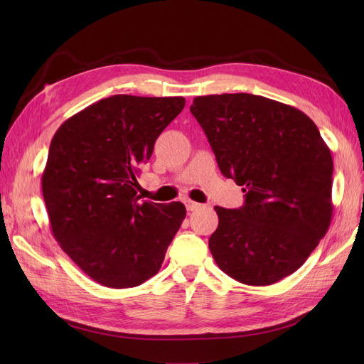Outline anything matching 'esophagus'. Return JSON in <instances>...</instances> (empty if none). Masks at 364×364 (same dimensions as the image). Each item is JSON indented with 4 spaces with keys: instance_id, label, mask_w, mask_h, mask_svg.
I'll use <instances>...</instances> for the list:
<instances>
[{
    "instance_id": "obj_1",
    "label": "esophagus",
    "mask_w": 364,
    "mask_h": 364,
    "mask_svg": "<svg viewBox=\"0 0 364 364\" xmlns=\"http://www.w3.org/2000/svg\"><path fill=\"white\" fill-rule=\"evenodd\" d=\"M185 206H186V209H188L190 213L197 211V209H200V208H202V205H200V203L193 202V200H185Z\"/></svg>"
}]
</instances>
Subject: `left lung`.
<instances>
[{"mask_svg":"<svg viewBox=\"0 0 364 364\" xmlns=\"http://www.w3.org/2000/svg\"><path fill=\"white\" fill-rule=\"evenodd\" d=\"M218 168L246 193L240 209L215 206L209 250L228 277L270 285L299 269L333 217V156L299 109L253 94L196 97L190 107Z\"/></svg>","mask_w":364,"mask_h":364,"instance_id":"8db88e82","label":"left lung"}]
</instances>
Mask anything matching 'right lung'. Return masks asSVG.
<instances>
[{"mask_svg": "<svg viewBox=\"0 0 364 364\" xmlns=\"http://www.w3.org/2000/svg\"><path fill=\"white\" fill-rule=\"evenodd\" d=\"M185 106L183 97L118 94L54 134L42 194L53 237L95 282L130 289L155 277L186 209L136 194L139 165Z\"/></svg>", "mask_w": 364, "mask_h": 364, "instance_id": "right-lung-1", "label": "right lung"}]
</instances>
